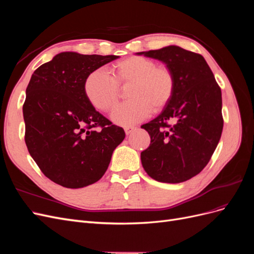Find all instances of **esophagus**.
I'll return each mask as SVG.
<instances>
[{"mask_svg":"<svg viewBox=\"0 0 254 254\" xmlns=\"http://www.w3.org/2000/svg\"><path fill=\"white\" fill-rule=\"evenodd\" d=\"M135 129H136V127H134V126H127V127H125V133L128 135L131 132H133Z\"/></svg>","mask_w":254,"mask_h":254,"instance_id":"esophagus-1","label":"esophagus"}]
</instances>
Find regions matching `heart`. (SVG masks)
Wrapping results in <instances>:
<instances>
[{
	"mask_svg": "<svg viewBox=\"0 0 254 254\" xmlns=\"http://www.w3.org/2000/svg\"><path fill=\"white\" fill-rule=\"evenodd\" d=\"M130 101L114 108L111 120L117 125L129 126L159 112L170 103L175 89L173 72L165 65L140 56L123 59L112 66V76L98 68L91 72L83 90L90 104L101 111H109L117 103L119 84L130 83Z\"/></svg>",
	"mask_w": 254,
	"mask_h": 254,
	"instance_id": "heart-1",
	"label": "heart"
}]
</instances>
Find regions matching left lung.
Masks as SVG:
<instances>
[{
    "label": "left lung",
    "instance_id": "8db88e82",
    "mask_svg": "<svg viewBox=\"0 0 254 254\" xmlns=\"http://www.w3.org/2000/svg\"><path fill=\"white\" fill-rule=\"evenodd\" d=\"M136 55L165 64L175 78L170 103L156 119L141 126L150 135L149 147L141 152L142 165L159 182H184L203 170L220 140V88L199 54L170 45Z\"/></svg>",
    "mask_w": 254,
    "mask_h": 254
}]
</instances>
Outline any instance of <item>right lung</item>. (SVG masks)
I'll return each instance as SVG.
<instances>
[{
	"label": "right lung",
	"mask_w": 254,
	"mask_h": 254,
	"mask_svg": "<svg viewBox=\"0 0 254 254\" xmlns=\"http://www.w3.org/2000/svg\"><path fill=\"white\" fill-rule=\"evenodd\" d=\"M118 58L63 52L30 77L23 105L25 143L42 173L61 187L98 181L125 139L124 129L96 111L83 90L91 72Z\"/></svg>",
	"instance_id": "obj_1"
}]
</instances>
